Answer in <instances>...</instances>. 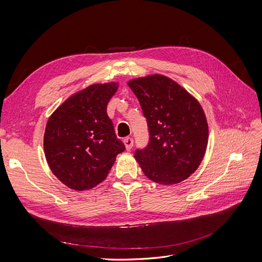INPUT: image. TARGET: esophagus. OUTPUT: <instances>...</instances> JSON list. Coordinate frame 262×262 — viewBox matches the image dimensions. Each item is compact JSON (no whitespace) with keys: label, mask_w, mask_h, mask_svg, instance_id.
I'll list each match as a JSON object with an SVG mask.
<instances>
[{"label":"esophagus","mask_w":262,"mask_h":262,"mask_svg":"<svg viewBox=\"0 0 262 262\" xmlns=\"http://www.w3.org/2000/svg\"><path fill=\"white\" fill-rule=\"evenodd\" d=\"M123 142H124L126 150H131V148L133 147V139L132 138H125L123 140Z\"/></svg>","instance_id":"34e87169"}]
</instances>
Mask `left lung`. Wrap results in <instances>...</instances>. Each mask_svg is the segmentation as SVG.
Here are the masks:
<instances>
[{"label": "left lung", "instance_id": "obj_1", "mask_svg": "<svg viewBox=\"0 0 262 262\" xmlns=\"http://www.w3.org/2000/svg\"><path fill=\"white\" fill-rule=\"evenodd\" d=\"M139 99L149 140L134 157L144 175L157 184L172 185L199 167L208 144V122L191 95L164 75L128 83Z\"/></svg>", "mask_w": 262, "mask_h": 262}]
</instances>
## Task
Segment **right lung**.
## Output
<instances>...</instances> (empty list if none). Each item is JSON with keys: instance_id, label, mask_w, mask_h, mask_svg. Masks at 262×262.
Segmentation results:
<instances>
[{"instance_id": "obj_1", "label": "right lung", "mask_w": 262, "mask_h": 262, "mask_svg": "<svg viewBox=\"0 0 262 262\" xmlns=\"http://www.w3.org/2000/svg\"><path fill=\"white\" fill-rule=\"evenodd\" d=\"M117 90L116 83L91 85L63 102L47 122V162L55 177L71 189L82 191L98 185L116 156L125 149L107 115Z\"/></svg>"}]
</instances>
